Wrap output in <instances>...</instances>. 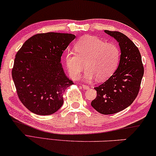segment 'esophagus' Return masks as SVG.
<instances>
[{"instance_id": "1", "label": "esophagus", "mask_w": 156, "mask_h": 156, "mask_svg": "<svg viewBox=\"0 0 156 156\" xmlns=\"http://www.w3.org/2000/svg\"><path fill=\"white\" fill-rule=\"evenodd\" d=\"M83 86V87L84 88V89H85V90H87V89H88V88H89L90 87L88 85H82Z\"/></svg>"}]
</instances>
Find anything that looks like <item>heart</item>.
<instances>
[{
  "label": "heart",
  "instance_id": "b5f03b06",
  "mask_svg": "<svg viewBox=\"0 0 156 156\" xmlns=\"http://www.w3.org/2000/svg\"><path fill=\"white\" fill-rule=\"evenodd\" d=\"M75 51L65 56L66 66L71 77L77 79L85 67L84 78L97 77L99 81L107 80L117 69L120 60V50L114 43H106L97 37L85 36L75 44Z\"/></svg>",
  "mask_w": 156,
  "mask_h": 156
}]
</instances>
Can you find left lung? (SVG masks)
<instances>
[{"instance_id": "8db88e82", "label": "left lung", "mask_w": 156, "mask_h": 156, "mask_svg": "<svg viewBox=\"0 0 156 156\" xmlns=\"http://www.w3.org/2000/svg\"><path fill=\"white\" fill-rule=\"evenodd\" d=\"M119 43L121 51L120 63L115 73L98 87L97 97L91 105L104 115L116 113L128 107L134 101L140 89L144 66L138 48L120 32L105 30Z\"/></svg>"}]
</instances>
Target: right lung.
I'll use <instances>...</instances> for the list:
<instances>
[{
    "label": "right lung",
    "mask_w": 156,
    "mask_h": 156,
    "mask_svg": "<svg viewBox=\"0 0 156 156\" xmlns=\"http://www.w3.org/2000/svg\"><path fill=\"white\" fill-rule=\"evenodd\" d=\"M75 38L71 34H38L16 54L12 76L19 99L32 113L51 115L63 104V93L74 83L65 75L61 57Z\"/></svg>",
    "instance_id": "right-lung-1"
}]
</instances>
